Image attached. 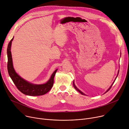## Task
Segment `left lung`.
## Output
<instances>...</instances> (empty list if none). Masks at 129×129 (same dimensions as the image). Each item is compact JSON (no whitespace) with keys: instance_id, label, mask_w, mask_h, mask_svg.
Wrapping results in <instances>:
<instances>
[{"instance_id":"8db88e82","label":"left lung","mask_w":129,"mask_h":129,"mask_svg":"<svg viewBox=\"0 0 129 129\" xmlns=\"http://www.w3.org/2000/svg\"><path fill=\"white\" fill-rule=\"evenodd\" d=\"M115 80L114 81V82H115ZM114 82H113V83L112 84H111V86H110V87H109V89H108V90H107V91H106V92H105V93H106L107 92H108V91H109V90L110 89V88H111V87H112V85H113V84H114ZM73 86H74V87L75 88V89H76V90H77V91H78L79 92H80V93H81V94H82V95H85V94H84V93H83V92H81V91L80 90H79V89H78V88H77L76 87V85H75V83H74V82H73Z\"/></svg>"}]
</instances>
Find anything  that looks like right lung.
<instances>
[{"label": "right lung", "instance_id": "add662e5", "mask_svg": "<svg viewBox=\"0 0 129 129\" xmlns=\"http://www.w3.org/2000/svg\"><path fill=\"white\" fill-rule=\"evenodd\" d=\"M13 37L10 40L7 48L8 63L7 68L9 75L18 89L25 95L29 96H39L45 94L52 88L54 83V78L57 70H56L51 75L49 81L42 84H33L20 77L17 74L13 67L11 46Z\"/></svg>", "mask_w": 129, "mask_h": 129}]
</instances>
